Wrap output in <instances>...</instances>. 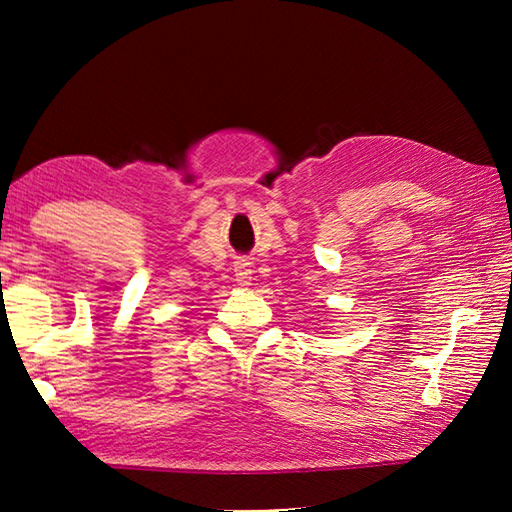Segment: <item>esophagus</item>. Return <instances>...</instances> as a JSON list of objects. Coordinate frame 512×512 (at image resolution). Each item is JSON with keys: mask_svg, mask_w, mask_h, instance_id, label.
Returning <instances> with one entry per match:
<instances>
[{"mask_svg": "<svg viewBox=\"0 0 512 512\" xmlns=\"http://www.w3.org/2000/svg\"><path fill=\"white\" fill-rule=\"evenodd\" d=\"M235 270V281L239 286H248L250 281H253V262H248V259H237L233 264Z\"/></svg>", "mask_w": 512, "mask_h": 512, "instance_id": "obj_1", "label": "esophagus"}]
</instances>
